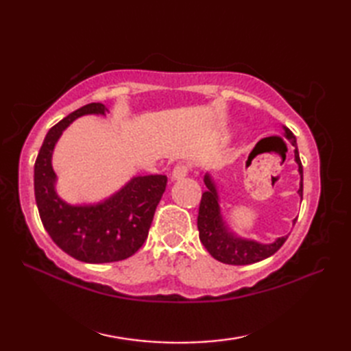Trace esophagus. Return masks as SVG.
Returning <instances> with one entry per match:
<instances>
[{"label": "esophagus", "instance_id": "1", "mask_svg": "<svg viewBox=\"0 0 351 351\" xmlns=\"http://www.w3.org/2000/svg\"><path fill=\"white\" fill-rule=\"evenodd\" d=\"M189 171H190V166H189V164L180 162V164H176L175 169H173V171H171V178H173L175 181L184 180V178L189 175Z\"/></svg>", "mask_w": 351, "mask_h": 351}]
</instances>
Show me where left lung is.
I'll return each mask as SVG.
<instances>
[{
    "instance_id": "1",
    "label": "left lung",
    "mask_w": 351,
    "mask_h": 351,
    "mask_svg": "<svg viewBox=\"0 0 351 351\" xmlns=\"http://www.w3.org/2000/svg\"><path fill=\"white\" fill-rule=\"evenodd\" d=\"M285 134H287V138L295 147L294 155H295L297 164H299V171H300L299 195L303 196V166L299 156V151H297V141H295L294 134L288 128H285ZM204 181L208 190L202 195V199H200L197 229H199L200 243L205 245V249L210 252V255L214 259L220 261L223 264L247 265L253 263H259V261H263L265 258H270L282 247L283 243L287 241L288 235L278 238V240L271 244H261L252 240L237 238L232 232H229L226 228V223L221 219L217 190H215V185L211 180V176L206 173Z\"/></svg>"
}]
</instances>
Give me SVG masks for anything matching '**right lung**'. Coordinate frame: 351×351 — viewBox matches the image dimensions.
<instances>
[{
	"instance_id": "obj_1",
	"label": "right lung",
	"mask_w": 351,
	"mask_h": 351,
	"mask_svg": "<svg viewBox=\"0 0 351 351\" xmlns=\"http://www.w3.org/2000/svg\"><path fill=\"white\" fill-rule=\"evenodd\" d=\"M106 111L104 104L92 102L66 116L49 130L34 162V196L43 228L63 252L88 264L132 256L146 241L167 185L164 175L137 176L110 199L83 206L68 205L57 196L51 156L58 137L77 117Z\"/></svg>"
}]
</instances>
